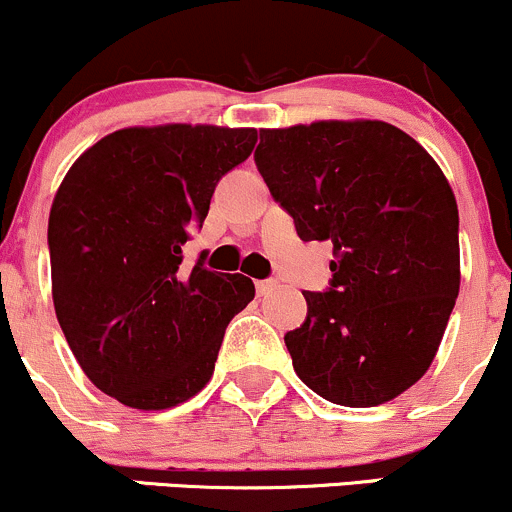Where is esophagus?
<instances>
[{"mask_svg": "<svg viewBox=\"0 0 512 512\" xmlns=\"http://www.w3.org/2000/svg\"><path fill=\"white\" fill-rule=\"evenodd\" d=\"M278 288V280H256V293L261 295H268V293H273V290Z\"/></svg>", "mask_w": 512, "mask_h": 512, "instance_id": "1", "label": "esophagus"}]
</instances>
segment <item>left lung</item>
<instances>
[{"instance_id":"left-lung-1","label":"left lung","mask_w":512,"mask_h":512,"mask_svg":"<svg viewBox=\"0 0 512 512\" xmlns=\"http://www.w3.org/2000/svg\"><path fill=\"white\" fill-rule=\"evenodd\" d=\"M268 190L302 241H332V288L302 293L285 334L307 388L373 408L415 386L437 356L459 295V210L437 161L398 126L322 119L263 129Z\"/></svg>"}]
</instances>
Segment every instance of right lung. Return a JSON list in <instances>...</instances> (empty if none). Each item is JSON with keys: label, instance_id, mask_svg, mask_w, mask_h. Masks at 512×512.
<instances>
[{"label": "right lung", "instance_id": "1", "mask_svg": "<svg viewBox=\"0 0 512 512\" xmlns=\"http://www.w3.org/2000/svg\"><path fill=\"white\" fill-rule=\"evenodd\" d=\"M256 129L126 126L65 173L48 217L56 317L85 376L126 408L168 410L210 383L224 329L254 300L241 273L185 271L212 192Z\"/></svg>", "mask_w": 512, "mask_h": 512}]
</instances>
